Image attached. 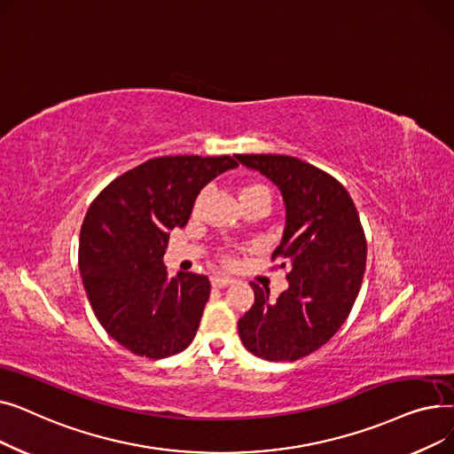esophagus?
I'll list each match as a JSON object with an SVG mask.
<instances>
[{"label":"esophagus","instance_id":"34e87169","mask_svg":"<svg viewBox=\"0 0 454 454\" xmlns=\"http://www.w3.org/2000/svg\"><path fill=\"white\" fill-rule=\"evenodd\" d=\"M211 283H213V287H226V285H233L235 283V278L226 276V274H215L211 278Z\"/></svg>","mask_w":454,"mask_h":454}]
</instances>
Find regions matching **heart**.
Listing matches in <instances>:
<instances>
[{"label": "heart", "mask_w": 454, "mask_h": 454, "mask_svg": "<svg viewBox=\"0 0 454 454\" xmlns=\"http://www.w3.org/2000/svg\"><path fill=\"white\" fill-rule=\"evenodd\" d=\"M207 197H209V189L206 187V189L200 191V195L197 197L195 209H200L204 206V202L207 200ZM254 197H269L270 199V193H269V189L265 185H261V184H250V185H245L241 189V202L247 200V199H254Z\"/></svg>", "instance_id": "b5f03b06"}]
</instances>
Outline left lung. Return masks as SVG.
I'll return each instance as SVG.
<instances>
[{
  "label": "left lung",
  "instance_id": "1",
  "mask_svg": "<svg viewBox=\"0 0 454 454\" xmlns=\"http://www.w3.org/2000/svg\"><path fill=\"white\" fill-rule=\"evenodd\" d=\"M283 197L285 230L272 259L289 267L276 301L250 283L254 305L239 318L245 348L265 361H298L322 348L346 322L361 291L366 239L344 185L293 156L237 154Z\"/></svg>",
  "mask_w": 454,
  "mask_h": 454
}]
</instances>
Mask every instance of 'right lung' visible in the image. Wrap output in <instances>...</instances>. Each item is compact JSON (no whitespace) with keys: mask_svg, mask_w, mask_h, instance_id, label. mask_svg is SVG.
<instances>
[{"mask_svg":"<svg viewBox=\"0 0 454 454\" xmlns=\"http://www.w3.org/2000/svg\"><path fill=\"white\" fill-rule=\"evenodd\" d=\"M239 165L230 156L153 158L106 185L86 213L79 270L95 317L139 356L163 359L195 339L209 279L169 278L163 254L204 185Z\"/></svg>","mask_w":454,"mask_h":454,"instance_id":"right-lung-1","label":"right lung"}]
</instances>
